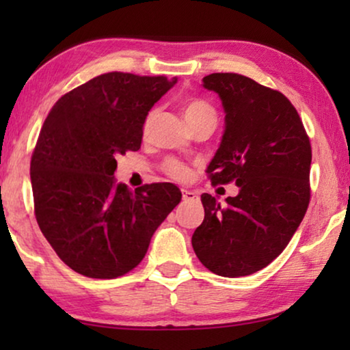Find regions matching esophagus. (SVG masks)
<instances>
[{"label":"esophagus","instance_id":"obj_1","mask_svg":"<svg viewBox=\"0 0 350 350\" xmlns=\"http://www.w3.org/2000/svg\"><path fill=\"white\" fill-rule=\"evenodd\" d=\"M181 194H183V200H185V202H188V200H198V194H196L194 191L181 189Z\"/></svg>","mask_w":350,"mask_h":350}]
</instances>
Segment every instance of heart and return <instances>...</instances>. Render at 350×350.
Segmentation results:
<instances>
[{
	"label": "heart",
	"instance_id": "1",
	"mask_svg": "<svg viewBox=\"0 0 350 350\" xmlns=\"http://www.w3.org/2000/svg\"><path fill=\"white\" fill-rule=\"evenodd\" d=\"M183 114H185L186 122H193V121H196V119H200V118L217 119L215 109L210 107L207 102H204V100H189V102H186L183 107ZM148 121H150V118L146 119L145 129L148 127ZM165 172L172 176V178H176V180H183L189 174L188 167H186L185 164H181V162H178V161L167 162Z\"/></svg>",
	"mask_w": 350,
	"mask_h": 350
}]
</instances>
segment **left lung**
I'll return each mask as SVG.
<instances>
[{
    "label": "left lung",
    "instance_id": "left-lung-1",
    "mask_svg": "<svg viewBox=\"0 0 350 350\" xmlns=\"http://www.w3.org/2000/svg\"><path fill=\"white\" fill-rule=\"evenodd\" d=\"M224 131L207 174L234 181L239 194L219 204L200 196L204 221L193 234L199 261L221 277L261 271L288 245L309 205L312 151L299 114L284 94L237 73H212Z\"/></svg>",
    "mask_w": 350,
    "mask_h": 350
}]
</instances>
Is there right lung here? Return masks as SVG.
Returning a JSON list of instances; mask_svg holds the SVG:
<instances>
[{
    "instance_id": "add662e5",
    "label": "right lung",
    "mask_w": 350,
    "mask_h": 350,
    "mask_svg": "<svg viewBox=\"0 0 350 350\" xmlns=\"http://www.w3.org/2000/svg\"><path fill=\"white\" fill-rule=\"evenodd\" d=\"M175 84L176 78L113 71L65 94L47 114L30 164L36 221L78 274H127L180 204L172 183L133 193L114 178L116 157L140 150L148 113Z\"/></svg>"
}]
</instances>
